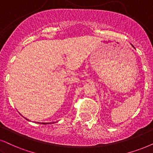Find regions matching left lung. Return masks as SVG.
<instances>
[{
  "label": "left lung",
  "instance_id": "1",
  "mask_svg": "<svg viewBox=\"0 0 153 153\" xmlns=\"http://www.w3.org/2000/svg\"><path fill=\"white\" fill-rule=\"evenodd\" d=\"M132 46H133V45H132Z\"/></svg>",
  "mask_w": 153,
  "mask_h": 153
}]
</instances>
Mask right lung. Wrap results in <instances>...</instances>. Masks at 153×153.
<instances>
[{
    "label": "right lung",
    "instance_id": "obj_1",
    "mask_svg": "<svg viewBox=\"0 0 153 153\" xmlns=\"http://www.w3.org/2000/svg\"><path fill=\"white\" fill-rule=\"evenodd\" d=\"M42 124H47L46 123H42Z\"/></svg>",
    "mask_w": 153,
    "mask_h": 153
}]
</instances>
